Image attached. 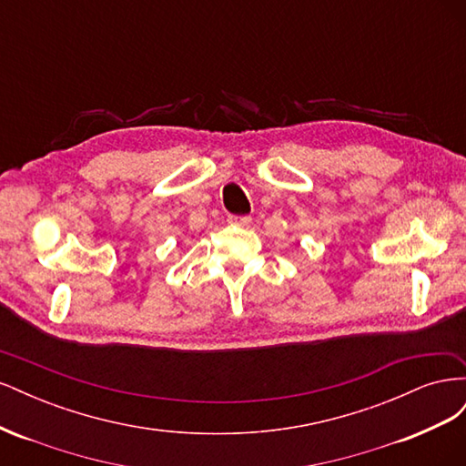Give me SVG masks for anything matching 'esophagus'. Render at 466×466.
<instances>
[{"instance_id": "obj_1", "label": "esophagus", "mask_w": 466, "mask_h": 466, "mask_svg": "<svg viewBox=\"0 0 466 466\" xmlns=\"http://www.w3.org/2000/svg\"><path fill=\"white\" fill-rule=\"evenodd\" d=\"M228 221H229L231 225H241V228H247V225H250L252 218H250V216H229Z\"/></svg>"}]
</instances>
